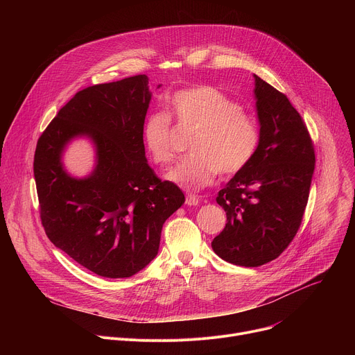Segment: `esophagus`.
I'll use <instances>...</instances> for the list:
<instances>
[{
  "mask_svg": "<svg viewBox=\"0 0 355 355\" xmlns=\"http://www.w3.org/2000/svg\"><path fill=\"white\" fill-rule=\"evenodd\" d=\"M185 204H187L188 207H195V205L199 204V198L195 196V195H192V193H188V195L185 196Z\"/></svg>",
  "mask_w": 355,
  "mask_h": 355,
  "instance_id": "34e87169",
  "label": "esophagus"
}]
</instances>
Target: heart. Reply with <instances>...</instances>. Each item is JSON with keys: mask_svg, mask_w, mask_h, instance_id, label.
Masks as SVG:
<instances>
[{"mask_svg": "<svg viewBox=\"0 0 355 355\" xmlns=\"http://www.w3.org/2000/svg\"><path fill=\"white\" fill-rule=\"evenodd\" d=\"M174 122L192 128L188 148L167 173V178L185 189L209 185L218 173L234 175L245 168L260 144L257 121L241 111L233 98L211 85H195L174 92L166 114H150L141 126V141L150 160L167 166L174 160Z\"/></svg>", "mask_w": 355, "mask_h": 355, "instance_id": "1", "label": "heart"}]
</instances>
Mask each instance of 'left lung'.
Masks as SVG:
<instances>
[{"mask_svg": "<svg viewBox=\"0 0 355 355\" xmlns=\"http://www.w3.org/2000/svg\"><path fill=\"white\" fill-rule=\"evenodd\" d=\"M256 78L260 144L250 164L218 192L226 226L212 248L227 263L259 267L277 257L296 236L315 170L309 130L285 94Z\"/></svg>", "mask_w": 355, "mask_h": 355, "instance_id": "8db88e82", "label": "left lung"}]
</instances>
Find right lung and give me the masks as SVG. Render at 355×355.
<instances>
[{
    "label": "right lung",
    "instance_id": "1",
    "mask_svg": "<svg viewBox=\"0 0 355 355\" xmlns=\"http://www.w3.org/2000/svg\"><path fill=\"white\" fill-rule=\"evenodd\" d=\"M151 94L137 74L78 91L40 135L33 159L42 226L58 248L105 278H128L153 260L164 222L182 191L147 164L141 126ZM78 134L97 147L87 179L70 178L60 157Z\"/></svg>",
    "mask_w": 355,
    "mask_h": 355
}]
</instances>
